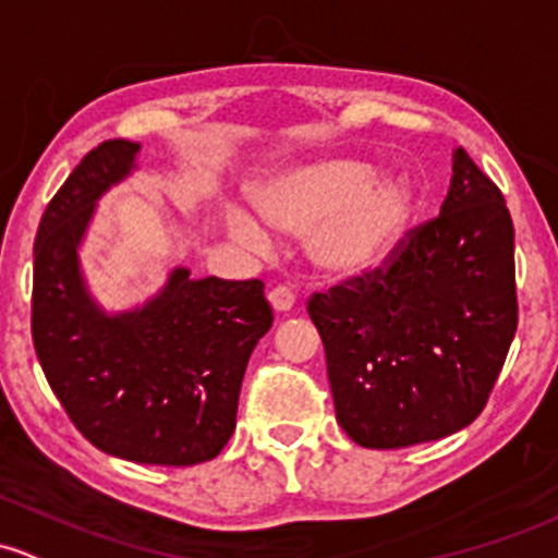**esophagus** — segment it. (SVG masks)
<instances>
[{"label": "esophagus", "mask_w": 558, "mask_h": 558, "mask_svg": "<svg viewBox=\"0 0 558 558\" xmlns=\"http://www.w3.org/2000/svg\"><path fill=\"white\" fill-rule=\"evenodd\" d=\"M267 299H269V304L278 310V313H289V310L294 307V302H296L294 291L286 289V286H275V289L267 294Z\"/></svg>", "instance_id": "esophagus-1"}]
</instances>
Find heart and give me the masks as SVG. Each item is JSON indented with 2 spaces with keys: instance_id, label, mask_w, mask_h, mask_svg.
Here are the masks:
<instances>
[{
  "instance_id": "1",
  "label": "heart",
  "mask_w": 558,
  "mask_h": 558,
  "mask_svg": "<svg viewBox=\"0 0 558 558\" xmlns=\"http://www.w3.org/2000/svg\"><path fill=\"white\" fill-rule=\"evenodd\" d=\"M254 201L275 230L307 232V256L333 275H357L383 264L414 214V195L403 181L374 179L368 162L344 157L272 175ZM227 227L256 254L272 243L267 227L245 210H230Z\"/></svg>"
}]
</instances>
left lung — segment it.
<instances>
[{
    "instance_id": "8db88e82",
    "label": "left lung",
    "mask_w": 558,
    "mask_h": 558,
    "mask_svg": "<svg viewBox=\"0 0 558 558\" xmlns=\"http://www.w3.org/2000/svg\"><path fill=\"white\" fill-rule=\"evenodd\" d=\"M342 430L366 449L438 441L484 412L519 324L513 221L454 151L441 214L383 267L310 296Z\"/></svg>"
}]
</instances>
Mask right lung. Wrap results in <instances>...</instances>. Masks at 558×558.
<instances>
[{
  "label": "right lung",
  "mask_w": 558,
  "mask_h": 558,
  "mask_svg": "<svg viewBox=\"0 0 558 558\" xmlns=\"http://www.w3.org/2000/svg\"><path fill=\"white\" fill-rule=\"evenodd\" d=\"M138 149L104 141L47 203L34 240L32 337L47 383L93 447L186 468L230 441L272 307L262 280H195L184 267L136 310L107 315L93 302L77 248L98 197L136 168Z\"/></svg>",
  "instance_id": "obj_1"
}]
</instances>
